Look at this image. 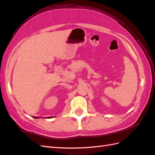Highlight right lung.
Segmentation results:
<instances>
[{"mask_svg":"<svg viewBox=\"0 0 155 155\" xmlns=\"http://www.w3.org/2000/svg\"><path fill=\"white\" fill-rule=\"evenodd\" d=\"M34 118H37L38 117H34ZM48 118H52V117H48Z\"/></svg>","mask_w":155,"mask_h":155,"instance_id":"add662e5","label":"right lung"}]
</instances>
